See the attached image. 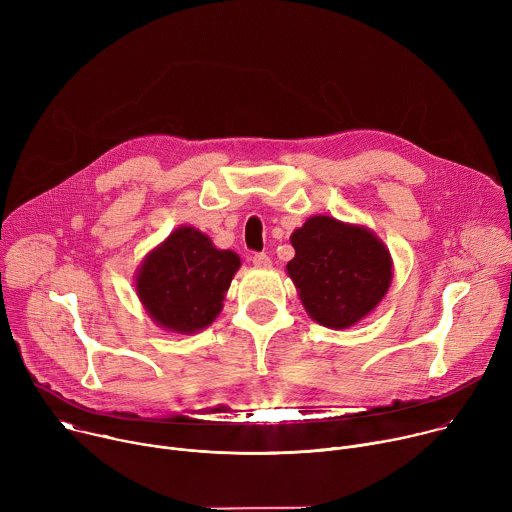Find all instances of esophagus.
Returning <instances> with one entry per match:
<instances>
[{
	"label": "esophagus",
	"instance_id": "34e87169",
	"mask_svg": "<svg viewBox=\"0 0 512 512\" xmlns=\"http://www.w3.org/2000/svg\"><path fill=\"white\" fill-rule=\"evenodd\" d=\"M251 261H253L255 267H269V265H271V259H269V255H265V253H255V255L251 257Z\"/></svg>",
	"mask_w": 512,
	"mask_h": 512
}]
</instances>
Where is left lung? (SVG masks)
Listing matches in <instances>:
<instances>
[{"mask_svg": "<svg viewBox=\"0 0 512 512\" xmlns=\"http://www.w3.org/2000/svg\"><path fill=\"white\" fill-rule=\"evenodd\" d=\"M296 257L287 263L306 312L326 328H348L387 294L391 255L367 229L332 216H312L291 235Z\"/></svg>", "mask_w": 512, "mask_h": 512, "instance_id": "left-lung-1", "label": "left lung"}]
</instances>
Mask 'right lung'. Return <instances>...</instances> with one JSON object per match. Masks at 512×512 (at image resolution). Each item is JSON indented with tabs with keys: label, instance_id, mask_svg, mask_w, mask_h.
Returning a JSON list of instances; mask_svg holds the SVG:
<instances>
[{
	"label": "right lung",
	"instance_id": "obj_1",
	"mask_svg": "<svg viewBox=\"0 0 512 512\" xmlns=\"http://www.w3.org/2000/svg\"><path fill=\"white\" fill-rule=\"evenodd\" d=\"M239 265L237 253L218 251L200 231L180 227L143 261L137 294L160 326L190 334L221 314Z\"/></svg>",
	"mask_w": 512,
	"mask_h": 512
}]
</instances>
